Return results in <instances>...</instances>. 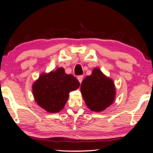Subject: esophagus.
<instances>
[{"mask_svg": "<svg viewBox=\"0 0 153 153\" xmlns=\"http://www.w3.org/2000/svg\"><path fill=\"white\" fill-rule=\"evenodd\" d=\"M82 79H83V76H79L77 77V79L79 82V83H81L82 82Z\"/></svg>", "mask_w": 153, "mask_h": 153, "instance_id": "obj_1", "label": "esophagus"}]
</instances>
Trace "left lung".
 I'll use <instances>...</instances> for the list:
<instances>
[{
	"label": "left lung",
	"mask_w": 153,
	"mask_h": 153,
	"mask_svg": "<svg viewBox=\"0 0 153 153\" xmlns=\"http://www.w3.org/2000/svg\"><path fill=\"white\" fill-rule=\"evenodd\" d=\"M80 90L86 106L95 112L104 111L115 100L113 81L104 75L98 68L93 69L91 76L83 79Z\"/></svg>",
	"instance_id": "obj_1"
}]
</instances>
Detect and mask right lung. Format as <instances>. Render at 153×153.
<instances>
[{
    "instance_id": "1",
    "label": "right lung",
    "mask_w": 153,
    "mask_h": 153,
    "mask_svg": "<svg viewBox=\"0 0 153 153\" xmlns=\"http://www.w3.org/2000/svg\"><path fill=\"white\" fill-rule=\"evenodd\" d=\"M79 86L73 75L65 74L60 67L49 74H42L32 86L33 95L38 105L48 113L60 112L65 107L71 91Z\"/></svg>"
}]
</instances>
